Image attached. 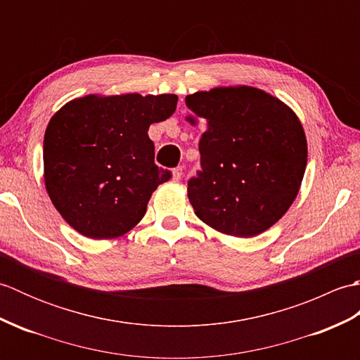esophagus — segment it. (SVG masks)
<instances>
[{
    "label": "esophagus",
    "instance_id": "obj_1",
    "mask_svg": "<svg viewBox=\"0 0 360 360\" xmlns=\"http://www.w3.org/2000/svg\"><path fill=\"white\" fill-rule=\"evenodd\" d=\"M181 178H182V167L173 168V179L174 181H181Z\"/></svg>",
    "mask_w": 360,
    "mask_h": 360
}]
</instances>
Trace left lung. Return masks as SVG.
Segmentation results:
<instances>
[{
    "mask_svg": "<svg viewBox=\"0 0 360 360\" xmlns=\"http://www.w3.org/2000/svg\"><path fill=\"white\" fill-rule=\"evenodd\" d=\"M192 122H204L201 170L188 200L205 224L240 238L267 231L300 190L308 147L294 111L250 86L215 88L186 97Z\"/></svg>",
    "mask_w": 360,
    "mask_h": 360,
    "instance_id": "1",
    "label": "left lung"
}]
</instances>
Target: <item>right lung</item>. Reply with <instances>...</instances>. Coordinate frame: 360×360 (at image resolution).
I'll return each instance as SVG.
<instances>
[{
  "label": "right lung",
  "instance_id": "1",
  "mask_svg": "<svg viewBox=\"0 0 360 360\" xmlns=\"http://www.w3.org/2000/svg\"><path fill=\"white\" fill-rule=\"evenodd\" d=\"M178 96H86L53 114L44 133V184L60 215L93 240L116 238L143 218L172 173L155 164L148 128Z\"/></svg>",
  "mask_w": 360,
  "mask_h": 360
}]
</instances>
